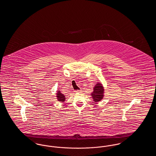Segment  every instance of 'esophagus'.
<instances>
[{
  "mask_svg": "<svg viewBox=\"0 0 156 156\" xmlns=\"http://www.w3.org/2000/svg\"><path fill=\"white\" fill-rule=\"evenodd\" d=\"M75 92L76 93H79V92H81V90H75Z\"/></svg>",
  "mask_w": 156,
  "mask_h": 156,
  "instance_id": "esophagus-1",
  "label": "esophagus"
}]
</instances>
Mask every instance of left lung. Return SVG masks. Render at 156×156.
I'll return each instance as SVG.
<instances>
[{
	"label": "left lung",
	"mask_w": 156,
	"mask_h": 156,
	"mask_svg": "<svg viewBox=\"0 0 156 156\" xmlns=\"http://www.w3.org/2000/svg\"><path fill=\"white\" fill-rule=\"evenodd\" d=\"M104 88L101 82H98L94 88V90L91 94L93 100L95 102L101 101L104 97Z\"/></svg>",
	"instance_id": "8db88e82"
}]
</instances>
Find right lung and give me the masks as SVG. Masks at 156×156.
<instances>
[{
    "label": "right lung",
    "instance_id": "right-lung-1",
    "mask_svg": "<svg viewBox=\"0 0 156 156\" xmlns=\"http://www.w3.org/2000/svg\"><path fill=\"white\" fill-rule=\"evenodd\" d=\"M56 94H57L56 97L58 101L61 102H64L65 101L66 97L64 96V95H63L62 93H61V92L59 90H57V93Z\"/></svg>",
    "mask_w": 156,
    "mask_h": 156
}]
</instances>
